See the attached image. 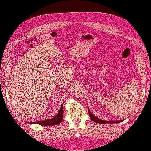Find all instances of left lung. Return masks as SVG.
<instances>
[{
	"instance_id": "8db88e82",
	"label": "left lung",
	"mask_w": 151,
	"mask_h": 151,
	"mask_svg": "<svg viewBox=\"0 0 151 151\" xmlns=\"http://www.w3.org/2000/svg\"><path fill=\"white\" fill-rule=\"evenodd\" d=\"M88 112H89V116H90V118H91V120H92L94 122H96L98 123H101V124H105V123H120V122L123 121V120H120V121H106V120H100V119H99L98 118L94 116L93 114L91 113L89 108H88Z\"/></svg>"
}]
</instances>
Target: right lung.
Listing matches in <instances>:
<instances>
[{
    "label": "right lung",
    "instance_id": "right-lung-1",
    "mask_svg": "<svg viewBox=\"0 0 151 151\" xmlns=\"http://www.w3.org/2000/svg\"><path fill=\"white\" fill-rule=\"evenodd\" d=\"M63 103L62 104L60 109H59V111L57 113V115L55 117L51 118V119L38 122H29V123H31V124H38L44 126H53L58 125L63 120Z\"/></svg>",
    "mask_w": 151,
    "mask_h": 151
}]
</instances>
